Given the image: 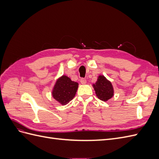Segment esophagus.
I'll return each instance as SVG.
<instances>
[{
  "label": "esophagus",
  "instance_id": "34e87169",
  "mask_svg": "<svg viewBox=\"0 0 159 159\" xmlns=\"http://www.w3.org/2000/svg\"><path fill=\"white\" fill-rule=\"evenodd\" d=\"M80 82H81V84L85 85L86 83H87V81H86V80L85 78H81L80 80Z\"/></svg>",
  "mask_w": 159,
  "mask_h": 159
}]
</instances>
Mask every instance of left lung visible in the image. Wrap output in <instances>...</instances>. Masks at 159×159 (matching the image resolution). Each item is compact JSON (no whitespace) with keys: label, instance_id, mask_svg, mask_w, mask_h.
<instances>
[{"label":"left lung","instance_id":"obj_1","mask_svg":"<svg viewBox=\"0 0 159 159\" xmlns=\"http://www.w3.org/2000/svg\"><path fill=\"white\" fill-rule=\"evenodd\" d=\"M93 87L98 99L103 102H107L114 95L111 82L103 75L98 76L97 81L93 84Z\"/></svg>","mask_w":159,"mask_h":159}]
</instances>
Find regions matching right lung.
<instances>
[{
    "label": "right lung",
    "instance_id": "obj_1",
    "mask_svg": "<svg viewBox=\"0 0 159 159\" xmlns=\"http://www.w3.org/2000/svg\"><path fill=\"white\" fill-rule=\"evenodd\" d=\"M78 88V83L63 75L56 81L52 91V97L61 105H65L74 99Z\"/></svg>",
    "mask_w": 159,
    "mask_h": 159
}]
</instances>
